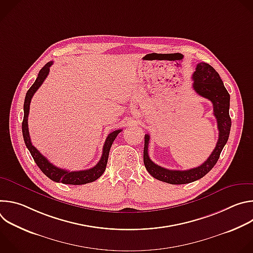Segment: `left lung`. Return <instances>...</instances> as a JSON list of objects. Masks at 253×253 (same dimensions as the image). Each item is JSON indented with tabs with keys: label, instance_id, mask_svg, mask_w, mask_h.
<instances>
[{
	"label": "left lung",
	"instance_id": "8db88e82",
	"mask_svg": "<svg viewBox=\"0 0 253 253\" xmlns=\"http://www.w3.org/2000/svg\"><path fill=\"white\" fill-rule=\"evenodd\" d=\"M193 89L195 92L211 101L213 104V114L217 120L219 136L216 146L207 160L200 166L188 170H169L155 164L148 155V144L150 136L145 135L144 142L143 160L147 171L160 181L169 184H186L196 181L206 175L218 161L220 153L228 140L231 119L229 116L230 96L224 84L215 69L207 63H199L192 75Z\"/></svg>",
	"mask_w": 253,
	"mask_h": 253
}]
</instances>
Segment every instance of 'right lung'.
Here are the masks:
<instances>
[{"mask_svg": "<svg viewBox=\"0 0 253 253\" xmlns=\"http://www.w3.org/2000/svg\"><path fill=\"white\" fill-rule=\"evenodd\" d=\"M53 65V62H48L39 72L38 77L34 82V84L31 86V88L28 90L25 102H24V119L22 123V131H23V137L26 146L28 150L30 151L34 161L38 167L41 169V171L49 177L51 180L55 182H61L63 184H70V185H82L86 183H90L97 180L105 171L106 165L108 162V157H109V151L112 146V143L114 142L117 135L122 131L121 129L111 132L108 135L105 144L103 146V153L99 160V162L92 168L87 170H81V171H68L65 169H61L55 165H53L45 156H43L35 146L32 145L30 134H29V128H28V116L30 111V103L32 100V97L39 89V87L43 84L45 79L47 78L50 67Z\"/></svg>", "mask_w": 253, "mask_h": 253, "instance_id": "add662e5", "label": "right lung"}]
</instances>
